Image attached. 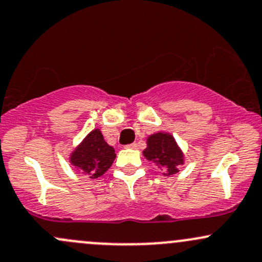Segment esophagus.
<instances>
[{"label":"esophagus","mask_w":262,"mask_h":262,"mask_svg":"<svg viewBox=\"0 0 262 262\" xmlns=\"http://www.w3.org/2000/svg\"><path fill=\"white\" fill-rule=\"evenodd\" d=\"M126 147H127V148H136L137 147V143L136 142L130 143V145H127V146H126Z\"/></svg>","instance_id":"esophagus-1"}]
</instances>
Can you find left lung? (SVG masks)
Here are the masks:
<instances>
[{
	"label": "left lung",
	"mask_w": 262,
	"mask_h": 262,
	"mask_svg": "<svg viewBox=\"0 0 262 262\" xmlns=\"http://www.w3.org/2000/svg\"><path fill=\"white\" fill-rule=\"evenodd\" d=\"M143 156L152 161L164 171V175L170 176L179 172V166L184 164V155L171 135L159 132L147 139V147L143 150Z\"/></svg>",
	"instance_id": "obj_1"
}]
</instances>
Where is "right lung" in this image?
Here are the masks:
<instances>
[{"label": "right lung", "instance_id": "obj_1", "mask_svg": "<svg viewBox=\"0 0 262 262\" xmlns=\"http://www.w3.org/2000/svg\"><path fill=\"white\" fill-rule=\"evenodd\" d=\"M116 154L103 140L100 130L90 132L71 155V164L90 179L102 176L111 167Z\"/></svg>", "mask_w": 262, "mask_h": 262}]
</instances>
